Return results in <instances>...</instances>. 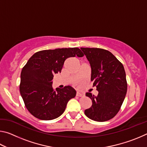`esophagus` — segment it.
I'll use <instances>...</instances> for the list:
<instances>
[{
  "label": "esophagus",
  "instance_id": "34e87169",
  "mask_svg": "<svg viewBox=\"0 0 147 147\" xmlns=\"http://www.w3.org/2000/svg\"><path fill=\"white\" fill-rule=\"evenodd\" d=\"M84 95V94L83 93H80V92H79V91H77L76 92V96H82Z\"/></svg>",
  "mask_w": 147,
  "mask_h": 147
}]
</instances>
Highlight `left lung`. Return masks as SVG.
I'll return each mask as SVG.
<instances>
[{
  "instance_id": "left-lung-1",
  "label": "left lung",
  "mask_w": 147,
  "mask_h": 147,
  "mask_svg": "<svg viewBox=\"0 0 147 147\" xmlns=\"http://www.w3.org/2000/svg\"><path fill=\"white\" fill-rule=\"evenodd\" d=\"M90 63L91 80L96 87L98 95L88 92L92 106L84 111L91 120L104 122L118 113L127 91L124 67L112 53L98 48H80Z\"/></svg>"
}]
</instances>
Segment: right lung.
Returning <instances> with one entry per match:
<instances>
[{"instance_id": "add662e5", "label": "right lung", "mask_w": 147, "mask_h": 147, "mask_svg": "<svg viewBox=\"0 0 147 147\" xmlns=\"http://www.w3.org/2000/svg\"><path fill=\"white\" fill-rule=\"evenodd\" d=\"M78 48L44 50L35 53L27 61L21 73L20 93L26 108L41 120L58 118L65 109L70 99L76 96L71 86L53 88L54 74L61 73L65 60L70 57H82Z\"/></svg>"}]
</instances>
